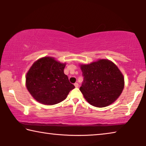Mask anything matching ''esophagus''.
<instances>
[{
    "label": "esophagus",
    "instance_id": "obj_1",
    "mask_svg": "<svg viewBox=\"0 0 146 146\" xmlns=\"http://www.w3.org/2000/svg\"><path fill=\"white\" fill-rule=\"evenodd\" d=\"M74 85H75V88H78V86H79L78 83H75V84H74Z\"/></svg>",
    "mask_w": 146,
    "mask_h": 146
}]
</instances>
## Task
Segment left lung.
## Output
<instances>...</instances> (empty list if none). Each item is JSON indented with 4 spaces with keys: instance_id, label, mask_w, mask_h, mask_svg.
<instances>
[{
    "instance_id": "1",
    "label": "left lung",
    "mask_w": 146,
    "mask_h": 146,
    "mask_svg": "<svg viewBox=\"0 0 146 146\" xmlns=\"http://www.w3.org/2000/svg\"><path fill=\"white\" fill-rule=\"evenodd\" d=\"M84 80L80 90L86 100L95 107L111 104L124 87V78L111 61L100 59L90 64H81Z\"/></svg>"
}]
</instances>
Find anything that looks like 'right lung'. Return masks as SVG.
Masks as SVG:
<instances>
[{"mask_svg":"<svg viewBox=\"0 0 146 146\" xmlns=\"http://www.w3.org/2000/svg\"><path fill=\"white\" fill-rule=\"evenodd\" d=\"M66 64L53 57H43L34 62L27 73L26 88L35 99L45 105L63 101L75 86L64 73Z\"/></svg>","mask_w":146,"mask_h":146,"instance_id":"right-lung-1","label":"right lung"}]
</instances>
